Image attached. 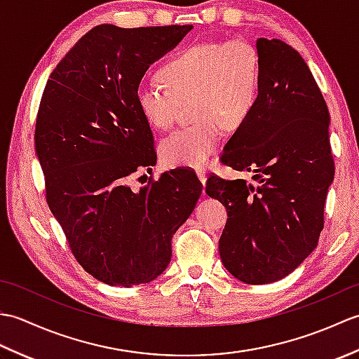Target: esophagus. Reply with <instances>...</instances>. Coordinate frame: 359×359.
<instances>
[{"mask_svg": "<svg viewBox=\"0 0 359 359\" xmlns=\"http://www.w3.org/2000/svg\"><path fill=\"white\" fill-rule=\"evenodd\" d=\"M197 177H199L201 184L205 187V184H207V172H205V171H197Z\"/></svg>", "mask_w": 359, "mask_h": 359, "instance_id": "1", "label": "esophagus"}]
</instances>
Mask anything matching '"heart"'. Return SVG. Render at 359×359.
Instances as JSON below:
<instances>
[{
	"label": "heart",
	"instance_id": "b5f03b06",
	"mask_svg": "<svg viewBox=\"0 0 359 359\" xmlns=\"http://www.w3.org/2000/svg\"><path fill=\"white\" fill-rule=\"evenodd\" d=\"M165 86L140 83L135 103L147 123L166 131L182 106L191 103V125L163 139L160 154L171 166L203 168L225 131H238L253 116L261 97L262 62L257 48L242 38L202 43L179 52L160 69Z\"/></svg>",
	"mask_w": 359,
	"mask_h": 359
}]
</instances>
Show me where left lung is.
Returning a JSON list of instances; mask_svg holds the SVG:
<instances>
[{"mask_svg":"<svg viewBox=\"0 0 359 359\" xmlns=\"http://www.w3.org/2000/svg\"><path fill=\"white\" fill-rule=\"evenodd\" d=\"M256 46L261 97L220 156L251 180L210 175L205 188L228 215L220 259L234 278L253 285L285 278L316 248L334 175L330 114L307 63L276 38H259Z\"/></svg>","mask_w":359,"mask_h":359,"instance_id":"1","label":"left lung"}]
</instances>
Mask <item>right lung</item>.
I'll use <instances>...</instances> for the list:
<instances>
[{"label": "right lung", "mask_w": 359, "mask_h": 359, "mask_svg": "<svg viewBox=\"0 0 359 359\" xmlns=\"http://www.w3.org/2000/svg\"><path fill=\"white\" fill-rule=\"evenodd\" d=\"M193 26L123 29L100 25L83 35L46 83L35 151L46 201L72 255L108 285L147 284L171 261V239L202 193L194 171L152 174L154 137L135 103L144 72Z\"/></svg>", "instance_id": "1"}]
</instances>
